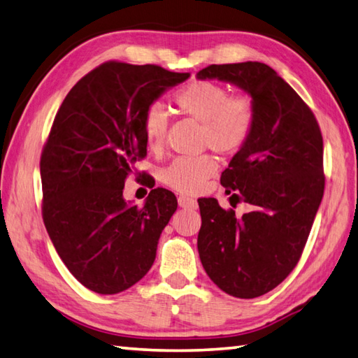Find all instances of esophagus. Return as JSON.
<instances>
[{"mask_svg": "<svg viewBox=\"0 0 358 358\" xmlns=\"http://www.w3.org/2000/svg\"><path fill=\"white\" fill-rule=\"evenodd\" d=\"M178 206L183 208V209H196L199 208V203L194 199H189V196L185 195H180L178 196Z\"/></svg>", "mask_w": 358, "mask_h": 358, "instance_id": "esophagus-1", "label": "esophagus"}]
</instances>
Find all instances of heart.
I'll list each match as a JSON object with an SVG mask.
<instances>
[{
	"mask_svg": "<svg viewBox=\"0 0 358 358\" xmlns=\"http://www.w3.org/2000/svg\"><path fill=\"white\" fill-rule=\"evenodd\" d=\"M175 103L186 117L201 123V146L222 155L240 150L255 123L254 103L248 95L229 96L227 89L212 81H194L175 95ZM169 124L163 104H152L143 117L144 143L150 150H159ZM217 171L210 155L180 157L159 173L164 185L183 194H196L206 186Z\"/></svg>",
	"mask_w": 358,
	"mask_h": 358,
	"instance_id": "obj_1",
	"label": "heart"
}]
</instances>
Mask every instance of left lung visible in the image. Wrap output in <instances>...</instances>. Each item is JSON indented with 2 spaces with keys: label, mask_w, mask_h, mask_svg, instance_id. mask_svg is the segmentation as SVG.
I'll list each match as a JSON object with an SVG mask.
<instances>
[{
  "label": "left lung",
  "mask_w": 358,
  "mask_h": 358,
  "mask_svg": "<svg viewBox=\"0 0 358 358\" xmlns=\"http://www.w3.org/2000/svg\"><path fill=\"white\" fill-rule=\"evenodd\" d=\"M196 78L229 83L254 103L252 132L222 173L226 194L254 210L237 218L215 199L199 200L196 246L222 291L255 299L291 273L306 245L324 191L322 132L305 101L268 64H212Z\"/></svg>",
  "instance_id": "1"
}]
</instances>
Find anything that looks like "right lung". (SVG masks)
I'll return each instance as SVG.
<instances>
[{
	"label": "right lung",
	"instance_id": "right-lung-1",
	"mask_svg": "<svg viewBox=\"0 0 358 358\" xmlns=\"http://www.w3.org/2000/svg\"><path fill=\"white\" fill-rule=\"evenodd\" d=\"M191 73L109 62L83 77L57 112L41 154L43 220L66 268L103 295L123 292L155 262L175 195L152 189L143 208L123 196L146 157L143 117Z\"/></svg>",
	"mask_w": 358,
	"mask_h": 358
}]
</instances>
